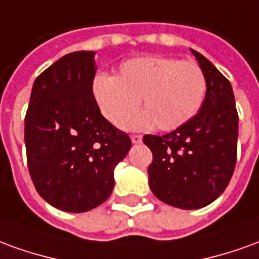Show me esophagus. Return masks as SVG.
<instances>
[{
    "label": "esophagus",
    "instance_id": "34e87169",
    "mask_svg": "<svg viewBox=\"0 0 259 259\" xmlns=\"http://www.w3.org/2000/svg\"><path fill=\"white\" fill-rule=\"evenodd\" d=\"M132 137V142L135 143V144H139V143H142V135H132L130 136Z\"/></svg>",
    "mask_w": 259,
    "mask_h": 259
}]
</instances>
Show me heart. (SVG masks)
Listing matches in <instances>:
<instances>
[{
  "instance_id": "b5f03b06",
  "label": "heart",
  "mask_w": 259,
  "mask_h": 259,
  "mask_svg": "<svg viewBox=\"0 0 259 259\" xmlns=\"http://www.w3.org/2000/svg\"><path fill=\"white\" fill-rule=\"evenodd\" d=\"M206 88L205 73L195 61L153 54L123 61L115 77L98 74L92 79L95 102L117 127L133 119L142 99L146 112L135 126L154 123L160 130L178 129L198 113Z\"/></svg>"
}]
</instances>
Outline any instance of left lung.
<instances>
[{
    "mask_svg": "<svg viewBox=\"0 0 259 259\" xmlns=\"http://www.w3.org/2000/svg\"><path fill=\"white\" fill-rule=\"evenodd\" d=\"M206 77L205 101L195 116L164 136L146 135L153 153L148 182L157 198L181 209H199L218 199L237 160L238 113L229 79L192 50Z\"/></svg>",
    "mask_w": 259,
    "mask_h": 259,
    "instance_id": "8db88e82",
    "label": "left lung"
}]
</instances>
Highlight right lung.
I'll use <instances>...</instances> for the list:
<instances>
[{
  "instance_id": "obj_1",
  "label": "right lung",
  "mask_w": 259,
  "mask_h": 259,
  "mask_svg": "<svg viewBox=\"0 0 259 259\" xmlns=\"http://www.w3.org/2000/svg\"><path fill=\"white\" fill-rule=\"evenodd\" d=\"M94 52H74L35 79L25 116L32 182L48 203L71 213L91 210L111 196L113 169L132 147L92 95Z\"/></svg>"
}]
</instances>
